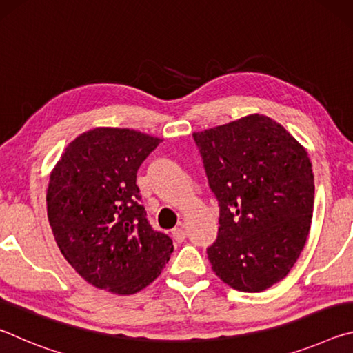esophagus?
<instances>
[{
  "instance_id": "esophagus-1",
  "label": "esophagus",
  "mask_w": 353,
  "mask_h": 353,
  "mask_svg": "<svg viewBox=\"0 0 353 353\" xmlns=\"http://www.w3.org/2000/svg\"><path fill=\"white\" fill-rule=\"evenodd\" d=\"M172 236L176 238V241H183L185 236H187V230H185L183 224H181L179 227H176L174 230H172Z\"/></svg>"
}]
</instances>
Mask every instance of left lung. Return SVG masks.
Listing matches in <instances>:
<instances>
[{"mask_svg":"<svg viewBox=\"0 0 353 353\" xmlns=\"http://www.w3.org/2000/svg\"><path fill=\"white\" fill-rule=\"evenodd\" d=\"M219 202L212 270L230 288L261 292L288 276L305 246L314 205L307 149L266 115L194 132Z\"/></svg>","mask_w":353,"mask_h":353,"instance_id":"8db88e82","label":"left lung"}]
</instances>
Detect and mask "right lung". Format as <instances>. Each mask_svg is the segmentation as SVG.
<instances>
[{"label": "right lung", "mask_w": 353, "mask_h": 353, "mask_svg": "<svg viewBox=\"0 0 353 353\" xmlns=\"http://www.w3.org/2000/svg\"><path fill=\"white\" fill-rule=\"evenodd\" d=\"M160 141L134 129L94 128L77 135L51 171L52 235L65 260L99 290L135 294L160 276L174 249L149 225L135 183Z\"/></svg>", "instance_id": "add662e5"}]
</instances>
